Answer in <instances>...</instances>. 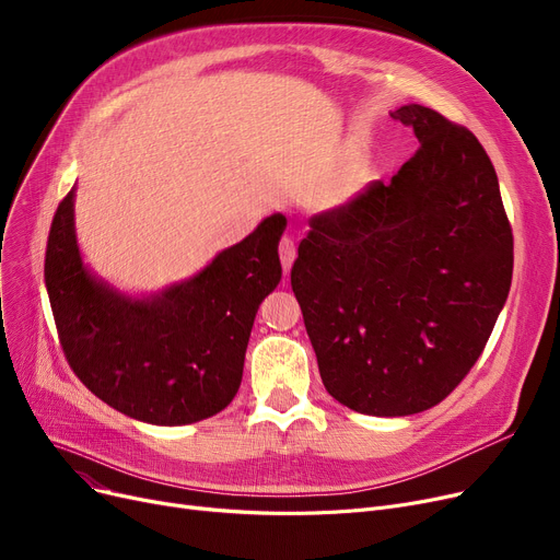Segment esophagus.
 Segmentation results:
<instances>
[{
	"instance_id": "obj_1",
	"label": "esophagus",
	"mask_w": 560,
	"mask_h": 560,
	"mask_svg": "<svg viewBox=\"0 0 560 560\" xmlns=\"http://www.w3.org/2000/svg\"><path fill=\"white\" fill-rule=\"evenodd\" d=\"M295 254H298V249H295V241H292L290 235H283V238L279 241V258H281V265H283V270H285V272L290 270L292 260H295Z\"/></svg>"
}]
</instances>
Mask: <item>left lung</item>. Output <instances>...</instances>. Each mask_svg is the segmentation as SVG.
I'll use <instances>...</instances> for the list:
<instances>
[{
	"instance_id": "left-lung-1",
	"label": "left lung",
	"mask_w": 560,
	"mask_h": 560,
	"mask_svg": "<svg viewBox=\"0 0 560 560\" xmlns=\"http://www.w3.org/2000/svg\"><path fill=\"white\" fill-rule=\"evenodd\" d=\"M420 140L390 184L313 215L290 270L322 384L365 416L443 401L492 334L513 231L477 136L433 108L390 113Z\"/></svg>"
}]
</instances>
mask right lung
<instances>
[{
  "instance_id": "right-lung-1",
  "label": "right lung",
  "mask_w": 560,
  "mask_h": 560,
  "mask_svg": "<svg viewBox=\"0 0 560 560\" xmlns=\"http://www.w3.org/2000/svg\"><path fill=\"white\" fill-rule=\"evenodd\" d=\"M74 190L51 220L45 285L58 342L81 384L120 413L161 427L220 413L241 388L258 304L281 279L283 215L262 220L209 268L154 300H129L83 268Z\"/></svg>"
}]
</instances>
